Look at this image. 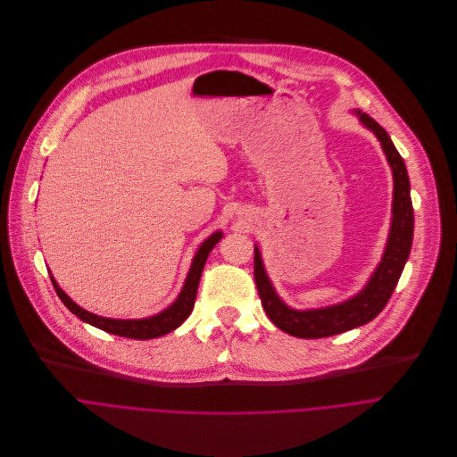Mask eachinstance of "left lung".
<instances>
[{
	"mask_svg": "<svg viewBox=\"0 0 457 457\" xmlns=\"http://www.w3.org/2000/svg\"><path fill=\"white\" fill-rule=\"evenodd\" d=\"M360 120L370 129H373L378 140L382 142V147L387 154V160L391 163L393 176H395L391 234H389L384 259L377 268L375 276L371 278L366 290H361L351 301L333 308L315 310V312H297L288 308L276 295L264 273L257 248L253 253V279L261 297V304L268 319L279 329L297 338H324V337L349 331L353 328L363 326L370 320H373L389 303L412 246L414 211H412V200H411L409 174H407L403 158L396 151L387 131L375 119L360 113Z\"/></svg>",
	"mask_w": 457,
	"mask_h": 457,
	"instance_id": "left-lung-1",
	"label": "left lung"
}]
</instances>
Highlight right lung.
<instances>
[{
	"label": "right lung",
	"mask_w": 457,
	"mask_h": 457,
	"mask_svg": "<svg viewBox=\"0 0 457 457\" xmlns=\"http://www.w3.org/2000/svg\"><path fill=\"white\" fill-rule=\"evenodd\" d=\"M221 239V232L212 234L198 250L191 271L187 276V281L184 285V290H181L179 297L174 301L172 306H169L167 310H163L162 313L151 317V319H142V320H115V319H104L99 315L89 313L86 310H82L80 306H77L59 287L57 283L52 279V285L59 295V299L64 303V306L77 315L80 320L96 326L106 333L112 335H119V337H126V338H137V340H147V338H156L162 335H167L169 331L176 329L181 322H184L193 308H195V299L198 294V285H200V278H202V271L205 266V261L209 257V252L214 248V245Z\"/></svg>",
	"instance_id": "add662e5"
}]
</instances>
